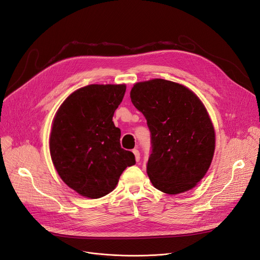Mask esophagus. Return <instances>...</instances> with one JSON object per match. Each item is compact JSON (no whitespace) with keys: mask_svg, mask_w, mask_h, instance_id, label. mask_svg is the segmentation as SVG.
<instances>
[{"mask_svg":"<svg viewBox=\"0 0 260 260\" xmlns=\"http://www.w3.org/2000/svg\"><path fill=\"white\" fill-rule=\"evenodd\" d=\"M133 153H134V155H135V159H136V161L138 162V161L140 160V153H139V151H138L137 149H134V150H133Z\"/></svg>","mask_w":260,"mask_h":260,"instance_id":"34e87169","label":"esophagus"}]
</instances>
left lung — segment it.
Listing matches in <instances>:
<instances>
[{"instance_id":"8db88e82","label":"left lung","mask_w":260,"mask_h":260,"mask_svg":"<svg viewBox=\"0 0 260 260\" xmlns=\"http://www.w3.org/2000/svg\"><path fill=\"white\" fill-rule=\"evenodd\" d=\"M131 100L151 132L146 172L153 186L168 194L196 187L208 171L216 144L201 100L187 87L161 78L135 84Z\"/></svg>"}]
</instances>
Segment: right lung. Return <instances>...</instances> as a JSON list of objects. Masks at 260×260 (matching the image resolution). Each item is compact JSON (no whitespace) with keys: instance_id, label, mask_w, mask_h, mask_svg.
Listing matches in <instances>:
<instances>
[{"instance_id":"1","label":"right lung","mask_w":260,"mask_h":260,"mask_svg":"<svg viewBox=\"0 0 260 260\" xmlns=\"http://www.w3.org/2000/svg\"><path fill=\"white\" fill-rule=\"evenodd\" d=\"M126 86L88 85L68 96L57 110L50 136V152L64 184L89 199L114 190L122 172L136 164L121 148V131L112 117Z\"/></svg>"}]
</instances>
